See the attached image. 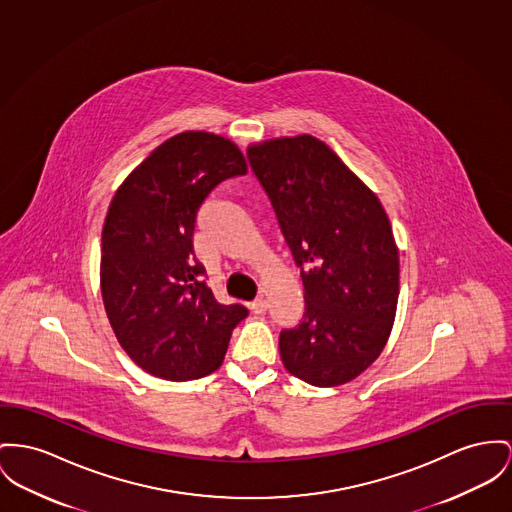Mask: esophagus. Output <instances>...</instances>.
<instances>
[{
    "label": "esophagus",
    "mask_w": 512,
    "mask_h": 512,
    "mask_svg": "<svg viewBox=\"0 0 512 512\" xmlns=\"http://www.w3.org/2000/svg\"><path fill=\"white\" fill-rule=\"evenodd\" d=\"M250 308H252V312L262 314V312H266V310H268V301H266L264 297H258V299H254V301L250 303Z\"/></svg>",
    "instance_id": "34e87169"
}]
</instances>
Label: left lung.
Returning <instances> with one entry per match:
<instances>
[{"label":"left lung","mask_w":512,"mask_h":512,"mask_svg":"<svg viewBox=\"0 0 512 512\" xmlns=\"http://www.w3.org/2000/svg\"><path fill=\"white\" fill-rule=\"evenodd\" d=\"M305 287L303 320L279 334L291 375L340 386L384 349L398 305L400 260L388 215L340 157L312 136L248 147Z\"/></svg>","instance_id":"left-lung-1"}]
</instances>
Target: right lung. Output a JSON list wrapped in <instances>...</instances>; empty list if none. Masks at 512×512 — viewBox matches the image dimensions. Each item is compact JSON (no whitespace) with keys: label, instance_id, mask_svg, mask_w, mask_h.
<instances>
[{"label":"right lung","instance_id":"right-lung-1","mask_svg":"<svg viewBox=\"0 0 512 512\" xmlns=\"http://www.w3.org/2000/svg\"><path fill=\"white\" fill-rule=\"evenodd\" d=\"M246 174L239 147L207 132L159 145L116 190L103 227L101 291L110 326L143 371L174 382L221 367L248 308L221 305L192 237L205 198Z\"/></svg>","mask_w":512,"mask_h":512}]
</instances>
